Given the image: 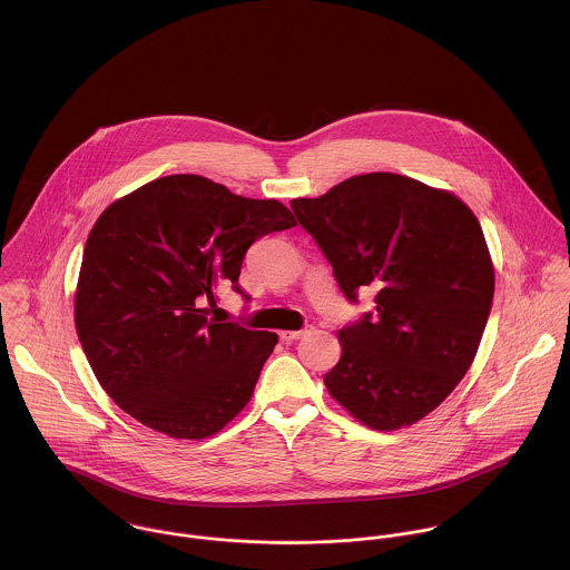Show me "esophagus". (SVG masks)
<instances>
[{"label": "esophagus", "mask_w": 570, "mask_h": 570, "mask_svg": "<svg viewBox=\"0 0 570 570\" xmlns=\"http://www.w3.org/2000/svg\"><path fill=\"white\" fill-rule=\"evenodd\" d=\"M309 332H312V327L297 330V332H279V338H282V341H299V338H304Z\"/></svg>", "instance_id": "34e87169"}]
</instances>
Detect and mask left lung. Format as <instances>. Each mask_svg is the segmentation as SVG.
<instances>
[{
    "label": "left lung",
    "instance_id": "8db88e82",
    "mask_svg": "<svg viewBox=\"0 0 570 570\" xmlns=\"http://www.w3.org/2000/svg\"><path fill=\"white\" fill-rule=\"evenodd\" d=\"M291 208L347 299L377 288L375 318L338 332L327 393L377 432L419 423L453 393L482 341L494 264L480 220L453 193L386 171Z\"/></svg>",
    "mask_w": 570,
    "mask_h": 570
}]
</instances>
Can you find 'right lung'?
Instances as JSON below:
<instances>
[{
  "instance_id": "right-lung-1",
  "label": "right lung",
  "mask_w": 570,
  "mask_h": 570,
  "mask_svg": "<svg viewBox=\"0 0 570 570\" xmlns=\"http://www.w3.org/2000/svg\"><path fill=\"white\" fill-rule=\"evenodd\" d=\"M297 225L277 199L234 195L208 177H158L95 220L73 316L108 396L171 439L220 432L252 399L275 332L208 318L220 286L238 288L264 234Z\"/></svg>"
}]
</instances>
